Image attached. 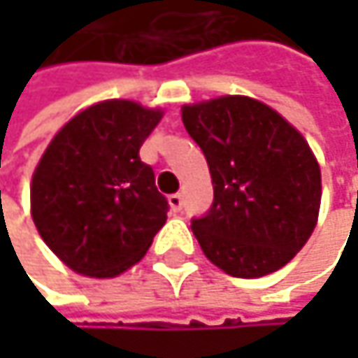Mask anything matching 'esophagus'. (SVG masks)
I'll use <instances>...</instances> for the list:
<instances>
[{"label": "esophagus", "mask_w": 358, "mask_h": 358, "mask_svg": "<svg viewBox=\"0 0 358 358\" xmlns=\"http://www.w3.org/2000/svg\"><path fill=\"white\" fill-rule=\"evenodd\" d=\"M168 203H170V209L174 213H178L180 209H182V194H170L168 196Z\"/></svg>", "instance_id": "esophagus-1"}]
</instances>
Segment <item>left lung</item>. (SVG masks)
Masks as SVG:
<instances>
[{"mask_svg": "<svg viewBox=\"0 0 358 358\" xmlns=\"http://www.w3.org/2000/svg\"><path fill=\"white\" fill-rule=\"evenodd\" d=\"M182 122L213 182L209 213L190 224L205 257L247 280L282 269L320 217L322 170L305 136L247 95L182 106Z\"/></svg>", "mask_w": 358, "mask_h": 358, "instance_id": "1", "label": "left lung"}]
</instances>
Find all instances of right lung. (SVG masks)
<instances>
[{"instance_id":"obj_1","label":"right lung","mask_w":358,"mask_h":358,"mask_svg":"<svg viewBox=\"0 0 358 358\" xmlns=\"http://www.w3.org/2000/svg\"><path fill=\"white\" fill-rule=\"evenodd\" d=\"M164 109L108 99L51 138L31 180L36 232L72 271L115 278L136 265L168 220V201L138 149Z\"/></svg>"}]
</instances>
